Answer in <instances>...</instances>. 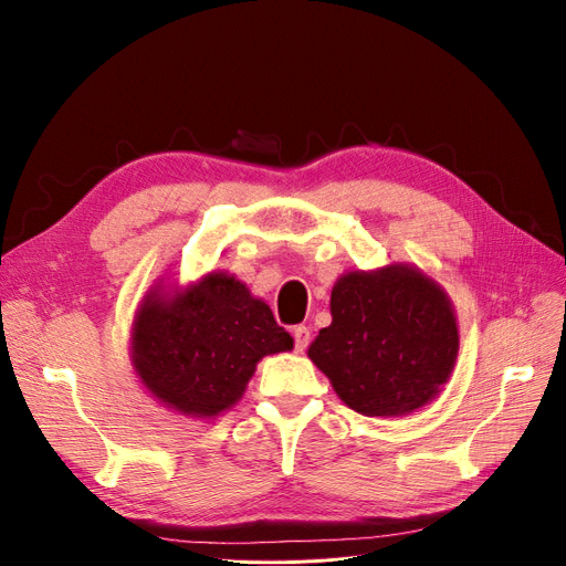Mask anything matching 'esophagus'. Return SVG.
<instances>
[{
  "mask_svg": "<svg viewBox=\"0 0 566 566\" xmlns=\"http://www.w3.org/2000/svg\"><path fill=\"white\" fill-rule=\"evenodd\" d=\"M293 339H296V352H305V347L310 344V328L296 326L293 328Z\"/></svg>",
  "mask_w": 566,
  "mask_h": 566,
  "instance_id": "obj_1",
  "label": "esophagus"
}]
</instances>
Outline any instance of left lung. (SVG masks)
Instances as JSON below:
<instances>
[{"mask_svg": "<svg viewBox=\"0 0 566 566\" xmlns=\"http://www.w3.org/2000/svg\"><path fill=\"white\" fill-rule=\"evenodd\" d=\"M331 316L307 356L349 409L407 416L449 381L460 347L458 318L449 293L421 268L349 270L331 291Z\"/></svg>", "mask_w": 566, "mask_h": 566, "instance_id": "1", "label": "left lung"}]
</instances>
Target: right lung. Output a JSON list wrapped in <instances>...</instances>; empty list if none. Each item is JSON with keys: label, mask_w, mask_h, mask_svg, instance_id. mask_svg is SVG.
Listing matches in <instances>:
<instances>
[{"label": "right lung", "mask_w": 566, "mask_h": 566, "mask_svg": "<svg viewBox=\"0 0 566 566\" xmlns=\"http://www.w3.org/2000/svg\"><path fill=\"white\" fill-rule=\"evenodd\" d=\"M145 293L132 324V367L150 396L191 419H217L248 388L263 356L293 337L248 284L210 270L185 289Z\"/></svg>", "instance_id": "obj_1"}]
</instances>
